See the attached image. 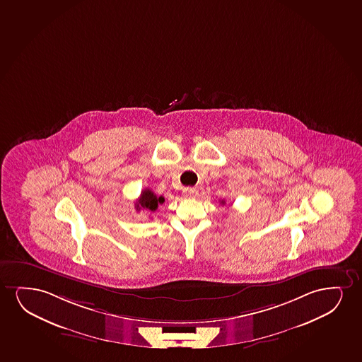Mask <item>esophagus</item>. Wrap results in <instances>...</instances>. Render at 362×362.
<instances>
[{
    "mask_svg": "<svg viewBox=\"0 0 362 362\" xmlns=\"http://www.w3.org/2000/svg\"><path fill=\"white\" fill-rule=\"evenodd\" d=\"M184 197H189V199H194L197 197V190L195 188H185L183 190Z\"/></svg>",
    "mask_w": 362,
    "mask_h": 362,
    "instance_id": "obj_1",
    "label": "esophagus"
}]
</instances>
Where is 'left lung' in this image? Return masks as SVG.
<instances>
[{"label": "left lung", "instance_id": "left-lung-1", "mask_svg": "<svg viewBox=\"0 0 362 362\" xmlns=\"http://www.w3.org/2000/svg\"><path fill=\"white\" fill-rule=\"evenodd\" d=\"M222 204H225V202H222Z\"/></svg>", "mask_w": 362, "mask_h": 362}]
</instances>
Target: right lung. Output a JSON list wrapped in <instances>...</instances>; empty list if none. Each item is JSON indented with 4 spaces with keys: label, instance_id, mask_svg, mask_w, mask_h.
I'll use <instances>...</instances> for the list:
<instances>
[{
    "label": "right lung",
    "instance_id": "obj_1",
    "mask_svg": "<svg viewBox=\"0 0 362 362\" xmlns=\"http://www.w3.org/2000/svg\"><path fill=\"white\" fill-rule=\"evenodd\" d=\"M163 202H165V197H157L150 189H145V190H142L141 195L135 204V209L137 211L147 210V211L155 212L158 205Z\"/></svg>",
    "mask_w": 362,
    "mask_h": 362
}]
</instances>
